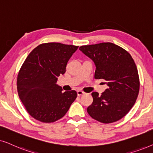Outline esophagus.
Returning <instances> with one entry per match:
<instances>
[{
    "instance_id": "esophagus-1",
    "label": "esophagus",
    "mask_w": 153,
    "mask_h": 153,
    "mask_svg": "<svg viewBox=\"0 0 153 153\" xmlns=\"http://www.w3.org/2000/svg\"><path fill=\"white\" fill-rule=\"evenodd\" d=\"M77 94H78V96H79V97H80V96H82V95H83V94H85V92H83L82 91H81V90H78V91H77Z\"/></svg>"
}]
</instances>
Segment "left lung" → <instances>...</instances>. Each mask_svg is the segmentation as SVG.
I'll list each match as a JSON object with an SVG mask.
<instances>
[{"label": "left lung", "instance_id": "1", "mask_svg": "<svg viewBox=\"0 0 153 153\" xmlns=\"http://www.w3.org/2000/svg\"><path fill=\"white\" fill-rule=\"evenodd\" d=\"M79 50L94 63L95 79H104L108 86L101 96L92 92L93 103L87 113L102 123L122 119L133 107L139 91L138 70L131 56L111 42L81 46Z\"/></svg>", "mask_w": 153, "mask_h": 153}]
</instances>
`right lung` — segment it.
I'll return each instance as SVG.
<instances>
[{
    "instance_id": "1",
    "label": "right lung",
    "mask_w": 153,
    "mask_h": 153,
    "mask_svg": "<svg viewBox=\"0 0 153 153\" xmlns=\"http://www.w3.org/2000/svg\"><path fill=\"white\" fill-rule=\"evenodd\" d=\"M78 46L59 42L41 44L28 54L17 77L19 99L38 121L53 123L64 117L77 97L74 90L62 92L57 78Z\"/></svg>"
}]
</instances>
